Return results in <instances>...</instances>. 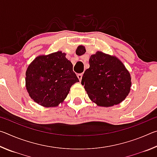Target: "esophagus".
<instances>
[{"label": "esophagus", "instance_id": "obj_1", "mask_svg": "<svg viewBox=\"0 0 157 157\" xmlns=\"http://www.w3.org/2000/svg\"><path fill=\"white\" fill-rule=\"evenodd\" d=\"M82 73H80V74H78V79H79V82H81L82 81Z\"/></svg>", "mask_w": 157, "mask_h": 157}]
</instances>
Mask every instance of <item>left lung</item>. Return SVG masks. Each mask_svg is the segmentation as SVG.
Masks as SVG:
<instances>
[{"label": "left lung", "instance_id": "left-lung-1", "mask_svg": "<svg viewBox=\"0 0 157 157\" xmlns=\"http://www.w3.org/2000/svg\"><path fill=\"white\" fill-rule=\"evenodd\" d=\"M86 48L79 46L77 55ZM90 67L85 71L81 84L92 102L98 106L112 107L120 104L129 94L131 75L123 63L113 55L98 51L89 58Z\"/></svg>", "mask_w": 157, "mask_h": 157}]
</instances>
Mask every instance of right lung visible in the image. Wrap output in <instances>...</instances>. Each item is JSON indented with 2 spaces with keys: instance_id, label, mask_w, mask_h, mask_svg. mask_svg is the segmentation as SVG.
<instances>
[{
  "instance_id": "1",
  "label": "right lung",
  "mask_w": 157,
  "mask_h": 157,
  "mask_svg": "<svg viewBox=\"0 0 157 157\" xmlns=\"http://www.w3.org/2000/svg\"><path fill=\"white\" fill-rule=\"evenodd\" d=\"M79 79L66 53L57 51L36 57L26 70L25 87L30 97L44 107H57Z\"/></svg>"
}]
</instances>
